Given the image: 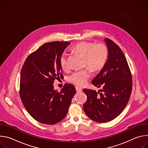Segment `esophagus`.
<instances>
[{"label": "esophagus", "instance_id": "34e87169", "mask_svg": "<svg viewBox=\"0 0 148 148\" xmlns=\"http://www.w3.org/2000/svg\"><path fill=\"white\" fill-rule=\"evenodd\" d=\"M75 89H76V91L77 92H82V89L79 87H76Z\"/></svg>", "mask_w": 148, "mask_h": 148}]
</instances>
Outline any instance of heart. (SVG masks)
<instances>
[{
	"mask_svg": "<svg viewBox=\"0 0 148 148\" xmlns=\"http://www.w3.org/2000/svg\"><path fill=\"white\" fill-rule=\"evenodd\" d=\"M71 50L84 58V66H88L93 71L100 70L106 63L108 57V49L104 43L95 44L91 41H81L74 45ZM61 68L65 71L69 68L68 56L63 53L59 60ZM91 76V70L88 68L75 71L69 78V81L77 86H83Z\"/></svg>",
	"mask_w": 148,
	"mask_h": 148,
	"instance_id": "obj_1",
	"label": "heart"
}]
</instances>
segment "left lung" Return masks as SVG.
<instances>
[{
	"mask_svg": "<svg viewBox=\"0 0 148 148\" xmlns=\"http://www.w3.org/2000/svg\"><path fill=\"white\" fill-rule=\"evenodd\" d=\"M105 41L108 49V60L91 81L102 89L98 92L83 90L87 97L84 111L90 119L99 123L111 121L123 111L132 89V74L123 53L111 39L106 38Z\"/></svg>",
	"mask_w": 148,
	"mask_h": 148,
	"instance_id": "left-lung-1",
	"label": "left lung"
}]
</instances>
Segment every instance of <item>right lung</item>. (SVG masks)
Returning a JSON list of instances; mask_svg holds the SVG:
<instances>
[{
	"label": "right lung",
	"mask_w": 148,
	"mask_h": 148,
	"mask_svg": "<svg viewBox=\"0 0 148 148\" xmlns=\"http://www.w3.org/2000/svg\"><path fill=\"white\" fill-rule=\"evenodd\" d=\"M70 44L60 41L44 44L26 58L21 70V100L28 113L40 123L53 125L62 121L76 93L72 84H66L60 92L53 86L56 79L63 78L59 60Z\"/></svg>",
	"instance_id": "obj_1"
}]
</instances>
